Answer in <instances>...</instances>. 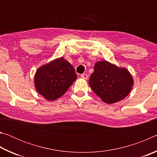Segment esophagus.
<instances>
[{"label":"esophagus","instance_id":"1","mask_svg":"<svg viewBox=\"0 0 157 157\" xmlns=\"http://www.w3.org/2000/svg\"><path fill=\"white\" fill-rule=\"evenodd\" d=\"M81 77L83 79H88V75H87V74H86V73H83V74H82L81 75Z\"/></svg>","mask_w":157,"mask_h":157}]
</instances>
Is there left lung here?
Listing matches in <instances>:
<instances>
[{"instance_id":"8db88e82","label":"left lung","mask_w":157,"mask_h":157,"mask_svg":"<svg viewBox=\"0 0 157 157\" xmlns=\"http://www.w3.org/2000/svg\"><path fill=\"white\" fill-rule=\"evenodd\" d=\"M89 84L95 94L110 104L125 98L131 91L134 81L127 69L101 61L95 64Z\"/></svg>"}]
</instances>
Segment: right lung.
<instances>
[{
  "instance_id": "obj_1",
  "label": "right lung",
  "mask_w": 157,
  "mask_h": 157,
  "mask_svg": "<svg viewBox=\"0 0 157 157\" xmlns=\"http://www.w3.org/2000/svg\"><path fill=\"white\" fill-rule=\"evenodd\" d=\"M76 78L73 66L61 57L37 70L34 84L36 91L46 100H55L65 94Z\"/></svg>"
}]
</instances>
